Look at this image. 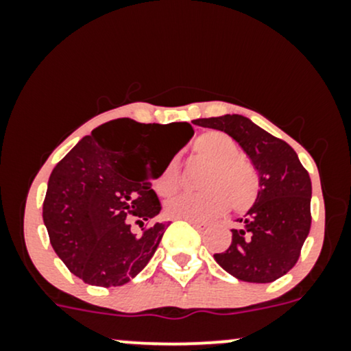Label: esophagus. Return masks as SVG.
Returning <instances> with one entry per match:
<instances>
[{
	"label": "esophagus",
	"mask_w": 351,
	"mask_h": 351,
	"mask_svg": "<svg viewBox=\"0 0 351 351\" xmlns=\"http://www.w3.org/2000/svg\"><path fill=\"white\" fill-rule=\"evenodd\" d=\"M189 224H193V226L195 228H198V229H204L206 228V223H201V221H196V219H186Z\"/></svg>",
	"instance_id": "34e87169"
}]
</instances>
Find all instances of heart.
I'll return each mask as SVG.
<instances>
[{
    "label": "heart",
    "instance_id": "heart-1",
    "mask_svg": "<svg viewBox=\"0 0 351 351\" xmlns=\"http://www.w3.org/2000/svg\"><path fill=\"white\" fill-rule=\"evenodd\" d=\"M193 153L208 170L203 173L196 195L175 196L167 203V213L181 219L208 221L228 211L229 204L243 213L256 203L259 195V173L251 162L243 158L234 138L219 130H208L196 136ZM180 188V160L171 158L155 181L160 196H171Z\"/></svg>",
    "mask_w": 351,
    "mask_h": 351
}]
</instances>
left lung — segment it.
<instances>
[{"instance_id":"obj_1","label":"left lung","mask_w":351,"mask_h":351,"mask_svg":"<svg viewBox=\"0 0 351 351\" xmlns=\"http://www.w3.org/2000/svg\"><path fill=\"white\" fill-rule=\"evenodd\" d=\"M195 125L226 132L259 173V195L232 231L231 245L215 254L236 279L267 284L285 276L300 257L312 216V183L293 148L243 115L198 119Z\"/></svg>"}]
</instances>
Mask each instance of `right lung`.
Here are the masks:
<instances>
[{
	"instance_id": "1",
	"label": "right lung",
	"mask_w": 351,
	"mask_h": 351,
	"mask_svg": "<svg viewBox=\"0 0 351 351\" xmlns=\"http://www.w3.org/2000/svg\"><path fill=\"white\" fill-rule=\"evenodd\" d=\"M158 123L132 119L107 122L84 136L56 165L47 183L43 219L56 254L86 284L115 287L134 279L158 247L170 223L156 219L162 204L150 180L193 136L181 122L170 158L148 173L147 142Z\"/></svg>"
}]
</instances>
